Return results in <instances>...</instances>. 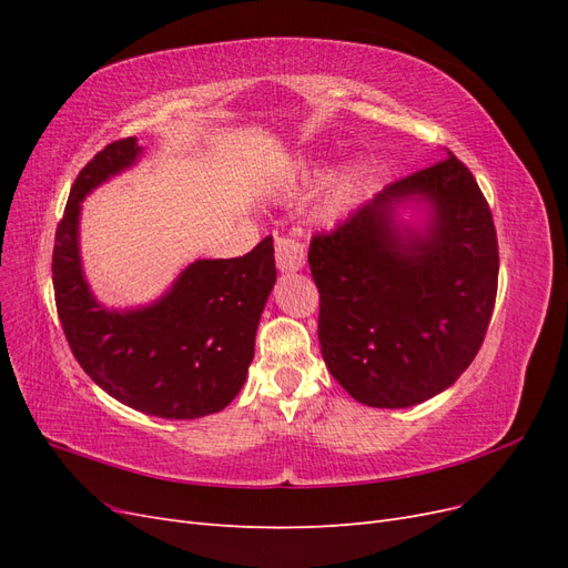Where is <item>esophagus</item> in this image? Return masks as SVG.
I'll return each instance as SVG.
<instances>
[{"label":"esophagus","mask_w":568,"mask_h":568,"mask_svg":"<svg viewBox=\"0 0 568 568\" xmlns=\"http://www.w3.org/2000/svg\"><path fill=\"white\" fill-rule=\"evenodd\" d=\"M274 261H277V267L282 272L301 270L305 263V246L291 234L277 236L274 239Z\"/></svg>","instance_id":"1"}]
</instances>
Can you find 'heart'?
<instances>
[{"label":"heart","instance_id":"b5f03b06","mask_svg":"<svg viewBox=\"0 0 568 568\" xmlns=\"http://www.w3.org/2000/svg\"><path fill=\"white\" fill-rule=\"evenodd\" d=\"M343 192H346V180L338 178V180H334V184L329 189V196H326V209H334V205L341 201Z\"/></svg>","mask_w":568,"mask_h":568}]
</instances>
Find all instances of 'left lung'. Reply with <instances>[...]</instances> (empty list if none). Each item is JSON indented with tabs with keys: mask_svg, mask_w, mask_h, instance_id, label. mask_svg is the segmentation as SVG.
<instances>
[{
	"mask_svg": "<svg viewBox=\"0 0 568 568\" xmlns=\"http://www.w3.org/2000/svg\"><path fill=\"white\" fill-rule=\"evenodd\" d=\"M415 193L433 199L435 225L426 240L400 243L389 205ZM307 263L320 291L324 363L357 403L409 407L434 398L486 338L497 234L484 192L453 151L317 232Z\"/></svg>",
	"mask_w": 568,
	"mask_h": 568,
	"instance_id": "obj_1",
	"label": "left lung"
}]
</instances>
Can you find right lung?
Here are the masks:
<instances>
[{"mask_svg":"<svg viewBox=\"0 0 568 568\" xmlns=\"http://www.w3.org/2000/svg\"><path fill=\"white\" fill-rule=\"evenodd\" d=\"M140 151L134 136L115 140L78 173L51 255L57 313L80 367L115 400L153 417L199 419L227 407L246 382L277 280L272 236L246 255L192 263L156 305L106 313L82 280L80 201Z\"/></svg>","mask_w":568,"mask_h":568,"instance_id":"right-lung-1","label":"right lung"}]
</instances>
